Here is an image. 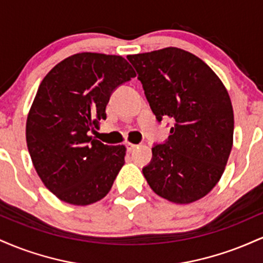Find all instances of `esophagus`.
<instances>
[{
  "mask_svg": "<svg viewBox=\"0 0 263 263\" xmlns=\"http://www.w3.org/2000/svg\"><path fill=\"white\" fill-rule=\"evenodd\" d=\"M136 147H137V144H134V143H129V142H127L126 143V149H127V152H132Z\"/></svg>",
  "mask_w": 263,
  "mask_h": 263,
  "instance_id": "esophagus-1",
  "label": "esophagus"
}]
</instances>
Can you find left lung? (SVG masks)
Wrapping results in <instances>:
<instances>
[{
	"instance_id": "obj_1",
	"label": "left lung",
	"mask_w": 263,
	"mask_h": 263,
	"mask_svg": "<svg viewBox=\"0 0 263 263\" xmlns=\"http://www.w3.org/2000/svg\"><path fill=\"white\" fill-rule=\"evenodd\" d=\"M157 121L174 125L152 147L143 176L156 194L189 204L210 192L232 148L234 111L221 80L201 59L179 48L127 55Z\"/></svg>"
}]
</instances>
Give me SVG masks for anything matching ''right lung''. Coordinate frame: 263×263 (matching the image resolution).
Segmentation results:
<instances>
[{"label": "right lung", "instance_id": "right-lung-1", "mask_svg": "<svg viewBox=\"0 0 263 263\" xmlns=\"http://www.w3.org/2000/svg\"><path fill=\"white\" fill-rule=\"evenodd\" d=\"M135 77L125 58L99 53L74 54L45 75L27 119V147L42 182L60 200L89 205L110 192L126 148L90 134L106 119L111 93Z\"/></svg>", "mask_w": 263, "mask_h": 263}]
</instances>
